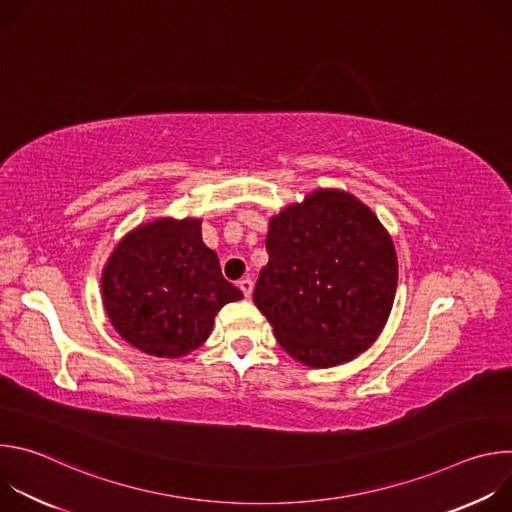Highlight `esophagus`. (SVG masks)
Returning a JSON list of instances; mask_svg holds the SVG:
<instances>
[{
	"mask_svg": "<svg viewBox=\"0 0 512 512\" xmlns=\"http://www.w3.org/2000/svg\"><path fill=\"white\" fill-rule=\"evenodd\" d=\"M239 287H241L245 298H251V294H253V279H249V277L241 279V281H239Z\"/></svg>",
	"mask_w": 512,
	"mask_h": 512,
	"instance_id": "obj_1",
	"label": "esophagus"
}]
</instances>
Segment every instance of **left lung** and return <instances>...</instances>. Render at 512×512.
Segmentation results:
<instances>
[{
	"instance_id": "1",
	"label": "left lung",
	"mask_w": 512,
	"mask_h": 512,
	"mask_svg": "<svg viewBox=\"0 0 512 512\" xmlns=\"http://www.w3.org/2000/svg\"><path fill=\"white\" fill-rule=\"evenodd\" d=\"M267 265L253 302L281 348L312 369L369 350L397 291V251L377 214L350 192L318 188L269 218Z\"/></svg>"
}]
</instances>
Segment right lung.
I'll return each instance as SVG.
<instances>
[{
    "mask_svg": "<svg viewBox=\"0 0 512 512\" xmlns=\"http://www.w3.org/2000/svg\"><path fill=\"white\" fill-rule=\"evenodd\" d=\"M101 296L117 334L158 358L202 346L216 312L243 298L223 277L216 253L202 243V221L192 216H160L121 237L103 267Z\"/></svg>",
    "mask_w": 512,
    "mask_h": 512,
    "instance_id": "obj_1",
    "label": "right lung"
}]
</instances>
